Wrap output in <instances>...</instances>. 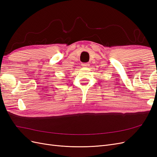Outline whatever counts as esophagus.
<instances>
[{"label": "esophagus", "mask_w": 157, "mask_h": 157, "mask_svg": "<svg viewBox=\"0 0 157 157\" xmlns=\"http://www.w3.org/2000/svg\"><path fill=\"white\" fill-rule=\"evenodd\" d=\"M82 66L84 67H88L90 66V64L88 63H84L82 64Z\"/></svg>", "instance_id": "1"}]
</instances>
